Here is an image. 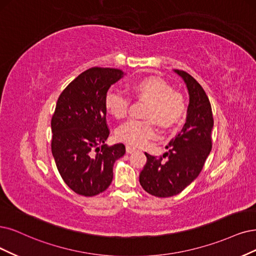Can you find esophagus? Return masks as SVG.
<instances>
[{
	"instance_id": "esophagus-1",
	"label": "esophagus",
	"mask_w": 256,
	"mask_h": 256,
	"mask_svg": "<svg viewBox=\"0 0 256 256\" xmlns=\"http://www.w3.org/2000/svg\"><path fill=\"white\" fill-rule=\"evenodd\" d=\"M136 150H137V148H136L132 146H126V153H128V154H132V153L136 152Z\"/></svg>"
}]
</instances>
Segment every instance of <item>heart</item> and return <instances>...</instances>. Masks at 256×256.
<instances>
[{
    "label": "heart",
    "mask_w": 256,
    "mask_h": 256,
    "mask_svg": "<svg viewBox=\"0 0 256 256\" xmlns=\"http://www.w3.org/2000/svg\"><path fill=\"white\" fill-rule=\"evenodd\" d=\"M130 90L150 101L146 117L152 119H130L121 124L116 134L123 142L135 146H144L157 135L154 118L162 126L170 128L182 122L186 116V101L182 92L173 90L171 85L162 79L148 77L136 80L130 84ZM104 104L112 116L123 118L128 112L130 99L122 92L110 88L106 94Z\"/></svg>",
    "instance_id": "1"
}]
</instances>
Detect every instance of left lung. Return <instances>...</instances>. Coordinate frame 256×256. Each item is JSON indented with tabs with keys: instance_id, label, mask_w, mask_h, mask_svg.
Masks as SVG:
<instances>
[{
	"instance_id": "8db88e82",
	"label": "left lung",
	"mask_w": 256,
	"mask_h": 256,
	"mask_svg": "<svg viewBox=\"0 0 256 256\" xmlns=\"http://www.w3.org/2000/svg\"><path fill=\"white\" fill-rule=\"evenodd\" d=\"M175 72L184 80L190 96L186 121L166 146L168 152L164 156L146 153V164L139 175L144 190L156 197H171L184 191L200 175L212 148L214 120L210 100L190 74Z\"/></svg>"
}]
</instances>
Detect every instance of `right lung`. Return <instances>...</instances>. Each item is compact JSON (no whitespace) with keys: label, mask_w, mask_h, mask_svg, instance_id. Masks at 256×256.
<instances>
[{"label":"right lung","mask_w":256,"mask_h":256,"mask_svg":"<svg viewBox=\"0 0 256 256\" xmlns=\"http://www.w3.org/2000/svg\"><path fill=\"white\" fill-rule=\"evenodd\" d=\"M123 72L92 68L80 74L61 92L52 118V152L56 168L72 190L82 196L106 191L112 166L126 146L104 144L110 135L104 98Z\"/></svg>","instance_id":"1"}]
</instances>
